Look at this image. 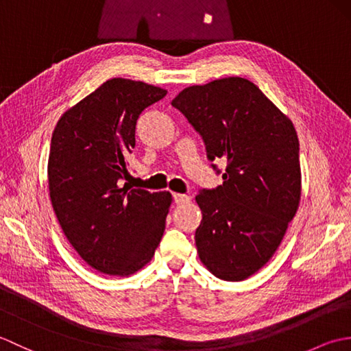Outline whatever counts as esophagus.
<instances>
[{"label":"esophagus","instance_id":"esophagus-1","mask_svg":"<svg viewBox=\"0 0 351 351\" xmlns=\"http://www.w3.org/2000/svg\"><path fill=\"white\" fill-rule=\"evenodd\" d=\"M173 197H175V204H176V205L190 204V200H191L190 196H187V195H180V193H176V195H175Z\"/></svg>","mask_w":351,"mask_h":351}]
</instances>
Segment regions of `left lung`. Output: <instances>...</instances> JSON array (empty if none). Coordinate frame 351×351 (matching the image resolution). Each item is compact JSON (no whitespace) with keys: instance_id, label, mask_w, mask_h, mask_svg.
Instances as JSON below:
<instances>
[{"instance_id":"8db88e82","label":"left lung","mask_w":351,"mask_h":351,"mask_svg":"<svg viewBox=\"0 0 351 351\" xmlns=\"http://www.w3.org/2000/svg\"><path fill=\"white\" fill-rule=\"evenodd\" d=\"M171 106L202 136L208 158L226 162L223 184L196 196L202 211L195 235L199 258L215 278L247 279L274 255L299 210L294 125L240 77L190 86Z\"/></svg>"}]
</instances>
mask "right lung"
I'll list each match as a JSON object with an SVG mask.
<instances>
[{
	"label": "right lung",
	"mask_w": 351,
	"mask_h": 351,
	"mask_svg": "<svg viewBox=\"0 0 351 351\" xmlns=\"http://www.w3.org/2000/svg\"><path fill=\"white\" fill-rule=\"evenodd\" d=\"M167 95L143 81L111 78L58 119L48 158L52 210L95 270L131 276L152 259L173 197L121 187L137 119Z\"/></svg>",
	"instance_id": "add662e5"
}]
</instances>
